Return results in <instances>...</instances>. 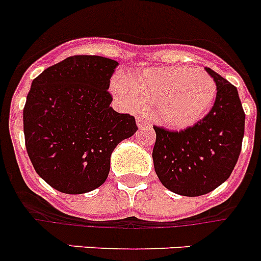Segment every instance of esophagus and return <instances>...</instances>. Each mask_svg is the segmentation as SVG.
<instances>
[{
  "instance_id": "1",
  "label": "esophagus",
  "mask_w": 261,
  "mask_h": 261,
  "mask_svg": "<svg viewBox=\"0 0 261 261\" xmlns=\"http://www.w3.org/2000/svg\"><path fill=\"white\" fill-rule=\"evenodd\" d=\"M137 125L140 129H144L147 128V126H150V124H149V121L145 119H137Z\"/></svg>"
}]
</instances>
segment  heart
<instances>
[{
    "instance_id": "1",
    "label": "heart",
    "mask_w": 261,
    "mask_h": 261,
    "mask_svg": "<svg viewBox=\"0 0 261 261\" xmlns=\"http://www.w3.org/2000/svg\"><path fill=\"white\" fill-rule=\"evenodd\" d=\"M115 95L129 110L150 108L151 117L171 129L192 126L208 114L217 96V85L209 73L188 66H158L112 84Z\"/></svg>"
}]
</instances>
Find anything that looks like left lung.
Listing matches in <instances>:
<instances>
[{"label": "left lung", "mask_w": 261, "mask_h": 261, "mask_svg": "<svg viewBox=\"0 0 261 261\" xmlns=\"http://www.w3.org/2000/svg\"><path fill=\"white\" fill-rule=\"evenodd\" d=\"M217 85L209 114L193 126L174 132L154 126V170L171 192L201 196L229 179L238 162L244 136V115L238 90L211 68Z\"/></svg>", "instance_id": "1"}]
</instances>
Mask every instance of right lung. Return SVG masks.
I'll return each mask as SVG.
<instances>
[{"label":"right lung","mask_w":261,"mask_h":261,"mask_svg":"<svg viewBox=\"0 0 261 261\" xmlns=\"http://www.w3.org/2000/svg\"><path fill=\"white\" fill-rule=\"evenodd\" d=\"M117 65L78 55L32 81L23 108L27 154L39 176L60 192L80 195L102 186L115 147L138 129L135 117L110 107Z\"/></svg>","instance_id":"1"}]
</instances>
